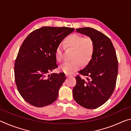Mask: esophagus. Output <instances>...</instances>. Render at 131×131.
I'll return each mask as SVG.
<instances>
[{
    "label": "esophagus",
    "instance_id": "esophagus-1",
    "mask_svg": "<svg viewBox=\"0 0 131 131\" xmlns=\"http://www.w3.org/2000/svg\"><path fill=\"white\" fill-rule=\"evenodd\" d=\"M66 76L67 77H71L72 76H70V75H69V74H66Z\"/></svg>",
    "mask_w": 131,
    "mask_h": 131
}]
</instances>
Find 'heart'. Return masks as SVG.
Here are the masks:
<instances>
[{"instance_id":"heart-1","label":"heart","mask_w":131,"mask_h":131,"mask_svg":"<svg viewBox=\"0 0 131 131\" xmlns=\"http://www.w3.org/2000/svg\"><path fill=\"white\" fill-rule=\"evenodd\" d=\"M66 47L74 50V61L66 62L61 66V71L68 74H72L79 69L81 62L83 63H87L91 58L94 51V44L90 38H84L77 34H72L65 40ZM63 47L59 45L55 50V58L58 62L63 58Z\"/></svg>"}]
</instances>
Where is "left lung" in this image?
Returning a JSON list of instances; mask_svg holds the SVG:
<instances>
[{
	"label": "left lung",
	"instance_id": "1",
	"mask_svg": "<svg viewBox=\"0 0 131 131\" xmlns=\"http://www.w3.org/2000/svg\"><path fill=\"white\" fill-rule=\"evenodd\" d=\"M76 32L89 37L94 42V51L89 63L79 73L89 77L76 76L73 89L74 101L89 109L99 107L107 101L116 87L118 61L112 41L102 33L91 28L76 29Z\"/></svg>",
	"mask_w": 131,
	"mask_h": 131
}]
</instances>
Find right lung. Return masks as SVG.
Instances as JSON below:
<instances>
[{
  "label": "right lung",
  "mask_w": 131,
  "mask_h": 131,
  "mask_svg": "<svg viewBox=\"0 0 131 131\" xmlns=\"http://www.w3.org/2000/svg\"><path fill=\"white\" fill-rule=\"evenodd\" d=\"M74 30L44 26L30 33L22 44L15 62V80L19 93L30 105L44 107L57 99L66 76L48 73L58 67L56 48Z\"/></svg>",
  "instance_id": "add662e5"
}]
</instances>
